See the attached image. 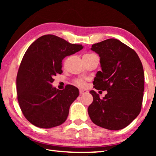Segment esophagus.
<instances>
[{"mask_svg":"<svg viewBox=\"0 0 156 156\" xmlns=\"http://www.w3.org/2000/svg\"><path fill=\"white\" fill-rule=\"evenodd\" d=\"M79 92H80V95H83V94H85L87 93V91L84 90V89H80V90H79Z\"/></svg>","mask_w":156,"mask_h":156,"instance_id":"obj_1","label":"esophagus"}]
</instances>
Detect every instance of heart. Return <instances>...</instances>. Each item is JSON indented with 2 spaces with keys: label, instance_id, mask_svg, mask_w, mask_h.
<instances>
[{
  "label": "heart",
  "instance_id": "heart-1",
  "mask_svg": "<svg viewBox=\"0 0 156 156\" xmlns=\"http://www.w3.org/2000/svg\"><path fill=\"white\" fill-rule=\"evenodd\" d=\"M89 55H93V54H87L84 55V56H89ZM76 83L79 86H84V82L83 80H77L76 81Z\"/></svg>",
  "mask_w": 156,
  "mask_h": 156
}]
</instances>
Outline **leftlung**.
<instances>
[{
  "label": "left lung",
  "mask_w": 156,
  "mask_h": 156,
  "mask_svg": "<svg viewBox=\"0 0 156 156\" xmlns=\"http://www.w3.org/2000/svg\"><path fill=\"white\" fill-rule=\"evenodd\" d=\"M99 55L101 71L93 84L98 90L107 91L100 99L91 90L94 100L88 113L95 125L109 130L128 126L140 112L144 87L143 67L136 52L119 40L109 38L92 45Z\"/></svg>",
  "instance_id": "8db88e82"
}]
</instances>
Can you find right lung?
<instances>
[{"label": "right lung", "instance_id": "1", "mask_svg": "<svg viewBox=\"0 0 156 156\" xmlns=\"http://www.w3.org/2000/svg\"><path fill=\"white\" fill-rule=\"evenodd\" d=\"M83 48L51 34L29 47L18 69L16 89L21 111L32 125L49 129L67 120L71 105L79 96L78 89L68 84L59 90L51 83L57 73H62V60Z\"/></svg>", "mask_w": 156, "mask_h": 156}]
</instances>
